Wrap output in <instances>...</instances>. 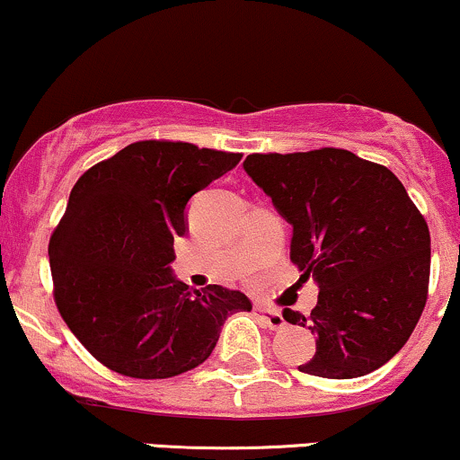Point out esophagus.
<instances>
[{
	"label": "esophagus",
	"instance_id": "1",
	"mask_svg": "<svg viewBox=\"0 0 460 460\" xmlns=\"http://www.w3.org/2000/svg\"><path fill=\"white\" fill-rule=\"evenodd\" d=\"M255 315L260 318L268 329L279 331L285 326V318L279 309H270V307H255Z\"/></svg>",
	"mask_w": 460,
	"mask_h": 460
}]
</instances>
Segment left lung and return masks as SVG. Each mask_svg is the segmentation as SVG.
Returning <instances> with one entry per match:
<instances>
[{"label": "left lung", "instance_id": "8db88e82", "mask_svg": "<svg viewBox=\"0 0 460 460\" xmlns=\"http://www.w3.org/2000/svg\"><path fill=\"white\" fill-rule=\"evenodd\" d=\"M244 171L292 225L289 257L320 289L309 315L283 311L318 335L300 372L357 378L385 366L413 332L430 277L429 225L400 179L344 149L252 153Z\"/></svg>", "mask_w": 460, "mask_h": 460}]
</instances>
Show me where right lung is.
Listing matches in <instances>:
<instances>
[{
	"mask_svg": "<svg viewBox=\"0 0 460 460\" xmlns=\"http://www.w3.org/2000/svg\"><path fill=\"white\" fill-rule=\"evenodd\" d=\"M240 160L190 142L142 140L77 179L49 242L54 298L105 367L177 376L212 355L231 314L252 309L237 289H190L171 268L190 199Z\"/></svg>",
	"mask_w": 460,
	"mask_h": 460,
	"instance_id": "add662e5",
	"label": "right lung"
}]
</instances>
